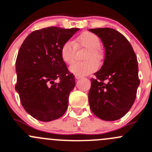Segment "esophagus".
Segmentation results:
<instances>
[{"label":"esophagus","instance_id":"1","mask_svg":"<svg viewBox=\"0 0 152 152\" xmlns=\"http://www.w3.org/2000/svg\"><path fill=\"white\" fill-rule=\"evenodd\" d=\"M75 77H76V79H81V78H82V76H79V75H76V76H75Z\"/></svg>","mask_w":152,"mask_h":152}]
</instances>
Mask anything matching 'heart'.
I'll list each match as a JSON object with an SVG mask.
<instances>
[{
  "mask_svg": "<svg viewBox=\"0 0 152 152\" xmlns=\"http://www.w3.org/2000/svg\"><path fill=\"white\" fill-rule=\"evenodd\" d=\"M73 43L78 48L87 49L83 56L85 60L83 62L73 64L70 67V70L75 75L86 76L96 70L98 64L96 61L102 59V53L100 51V41L95 34L90 32H85L79 35ZM74 45L70 41L64 42L61 48V57L66 64H71L75 58Z\"/></svg>",
  "mask_w": 152,
  "mask_h": 152,
  "instance_id": "heart-1",
  "label": "heart"
}]
</instances>
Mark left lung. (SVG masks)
Here are the masks:
<instances>
[{"mask_svg":"<svg viewBox=\"0 0 152 152\" xmlns=\"http://www.w3.org/2000/svg\"><path fill=\"white\" fill-rule=\"evenodd\" d=\"M89 30L99 37L104 48V63L94 73L96 78L91 79L90 107L102 120H119L128 113L136 99L140 85L136 54L118 31L111 28Z\"/></svg>","mask_w":152,"mask_h":152,"instance_id":"8db88e82","label":"left lung"}]
</instances>
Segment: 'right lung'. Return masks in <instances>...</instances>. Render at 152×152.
I'll use <instances>...</instances> for the list:
<instances>
[{
    "label": "right lung",
    "mask_w": 152,
    "mask_h": 152,
    "mask_svg": "<svg viewBox=\"0 0 152 152\" xmlns=\"http://www.w3.org/2000/svg\"><path fill=\"white\" fill-rule=\"evenodd\" d=\"M79 30L58 26L35 30L19 49L15 90L23 108L36 120L52 121L67 110L76 81L61 59V48Z\"/></svg>",
    "instance_id": "add662e5"
}]
</instances>
